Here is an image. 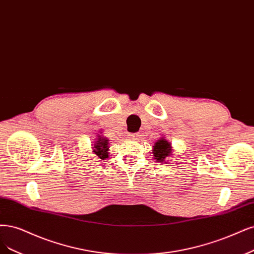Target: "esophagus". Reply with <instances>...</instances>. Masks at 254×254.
<instances>
[{"mask_svg": "<svg viewBox=\"0 0 254 254\" xmlns=\"http://www.w3.org/2000/svg\"><path fill=\"white\" fill-rule=\"evenodd\" d=\"M128 136H130V137H132V138H136L137 136H139V134L136 132V133H129L128 134Z\"/></svg>", "mask_w": 254, "mask_h": 254, "instance_id": "esophagus-1", "label": "esophagus"}]
</instances>
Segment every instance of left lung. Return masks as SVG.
Segmentation results:
<instances>
[{
  "mask_svg": "<svg viewBox=\"0 0 254 254\" xmlns=\"http://www.w3.org/2000/svg\"><path fill=\"white\" fill-rule=\"evenodd\" d=\"M153 155L157 162H162L166 160V157L172 153L171 144L166 141L165 138H160L153 146Z\"/></svg>",
  "mask_w": 254,
  "mask_h": 254,
  "instance_id": "obj_1",
  "label": "left lung"
}]
</instances>
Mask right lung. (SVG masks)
<instances>
[{
	"mask_svg": "<svg viewBox=\"0 0 254 254\" xmlns=\"http://www.w3.org/2000/svg\"><path fill=\"white\" fill-rule=\"evenodd\" d=\"M97 142L98 143L94 145L95 150L93 152L102 160L107 159L108 157V139L102 137V138H99Z\"/></svg>",
	"mask_w": 254,
	"mask_h": 254,
	"instance_id": "obj_1",
	"label": "right lung"
}]
</instances>
